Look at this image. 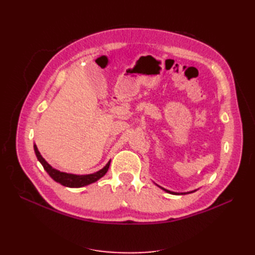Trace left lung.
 <instances>
[{
	"label": "left lung",
	"instance_id": "left-lung-1",
	"mask_svg": "<svg viewBox=\"0 0 255 255\" xmlns=\"http://www.w3.org/2000/svg\"><path fill=\"white\" fill-rule=\"evenodd\" d=\"M164 189V188H163ZM165 191H167V192H169V194H173V195H179V194H176V192H171V191H169V190H167V189H164Z\"/></svg>",
	"mask_w": 255,
	"mask_h": 255
}]
</instances>
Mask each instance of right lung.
Listing matches in <instances>:
<instances>
[{
  "mask_svg": "<svg viewBox=\"0 0 255 255\" xmlns=\"http://www.w3.org/2000/svg\"><path fill=\"white\" fill-rule=\"evenodd\" d=\"M34 149H35V153H36V156H37L38 160L40 161L41 165L45 169V171L50 174L52 179L55 182L64 185V186L71 187V188H79V187L85 186V185L94 183V182L98 181L99 179H101V177L107 172V170H109L110 164H111V161H109V163H107V165L103 169H101L100 171H98L96 173H92V174H87V175L69 174V173H65V172H60V171L56 170V169L52 168L47 163V161H45V159L41 156V154L39 153V151H38L36 145H34Z\"/></svg>",
  "mask_w": 255,
  "mask_h": 255,
  "instance_id": "1",
  "label": "right lung"
}]
</instances>
